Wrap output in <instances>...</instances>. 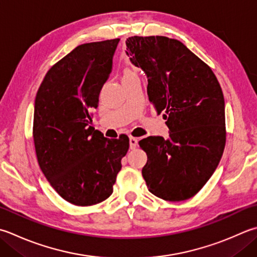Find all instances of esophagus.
<instances>
[{
  "label": "esophagus",
  "instance_id": "esophagus-1",
  "mask_svg": "<svg viewBox=\"0 0 257 257\" xmlns=\"http://www.w3.org/2000/svg\"><path fill=\"white\" fill-rule=\"evenodd\" d=\"M129 143H130V149H136V147H137V144H138V139L135 137H130Z\"/></svg>",
  "mask_w": 257,
  "mask_h": 257
}]
</instances>
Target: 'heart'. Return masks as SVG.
<instances>
[{"mask_svg":"<svg viewBox=\"0 0 257 257\" xmlns=\"http://www.w3.org/2000/svg\"><path fill=\"white\" fill-rule=\"evenodd\" d=\"M132 74H134V72L132 71V70L125 69L124 71H123V78H125V77H129V75H132Z\"/></svg>","mask_w":257,"mask_h":257,"instance_id":"b5f03b06","label":"heart"}]
</instances>
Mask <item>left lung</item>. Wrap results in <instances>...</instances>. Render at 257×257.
Here are the masks:
<instances>
[{"mask_svg":"<svg viewBox=\"0 0 257 257\" xmlns=\"http://www.w3.org/2000/svg\"><path fill=\"white\" fill-rule=\"evenodd\" d=\"M127 55L147 75L149 101L165 112L169 138L139 142L147 154L143 177L157 197L180 202L197 194L217 168L225 148V101L207 64L178 40L132 37Z\"/></svg>","mask_w":257,"mask_h":257,"instance_id":"8db88e82","label":"left lung"}]
</instances>
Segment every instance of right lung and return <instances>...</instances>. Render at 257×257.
Returning a JSON list of instances; mask_svg holds the SVG:
<instances>
[{"instance_id":"right-lung-1","label":"right lung","mask_w":257,"mask_h":257,"mask_svg":"<svg viewBox=\"0 0 257 257\" xmlns=\"http://www.w3.org/2000/svg\"><path fill=\"white\" fill-rule=\"evenodd\" d=\"M118 43L78 45L49 70L35 97L39 166L55 192L77 206L99 204L112 194L129 148L127 136L108 139L90 125Z\"/></svg>"}]
</instances>
